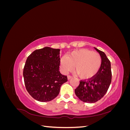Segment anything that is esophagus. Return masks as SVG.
I'll return each instance as SVG.
<instances>
[{
    "instance_id": "esophagus-1",
    "label": "esophagus",
    "mask_w": 130,
    "mask_h": 130,
    "mask_svg": "<svg viewBox=\"0 0 130 130\" xmlns=\"http://www.w3.org/2000/svg\"><path fill=\"white\" fill-rule=\"evenodd\" d=\"M67 77H68V80H70V78H72V76H70V75H68Z\"/></svg>"
}]
</instances>
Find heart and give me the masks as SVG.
<instances>
[{
  "instance_id": "obj_1",
  "label": "heart",
  "mask_w": 130,
  "mask_h": 130,
  "mask_svg": "<svg viewBox=\"0 0 130 130\" xmlns=\"http://www.w3.org/2000/svg\"><path fill=\"white\" fill-rule=\"evenodd\" d=\"M101 64L102 59L99 54L84 49L74 51L67 57H63L60 62L63 73L72 71L75 66V70L83 79H90L95 76Z\"/></svg>"
}]
</instances>
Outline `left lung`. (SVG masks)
I'll list each match as a JSON object with an SVG mask.
<instances>
[{"instance_id": "1", "label": "left lung", "mask_w": 130, "mask_h": 130, "mask_svg": "<svg viewBox=\"0 0 130 130\" xmlns=\"http://www.w3.org/2000/svg\"><path fill=\"white\" fill-rule=\"evenodd\" d=\"M94 49L102 59L100 69L95 77L80 81V85L75 90L78 99L87 103H94L100 100L107 92L112 80L111 62L103 52L96 48Z\"/></svg>"}]
</instances>
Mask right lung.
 I'll list each match as a JSON object with an SVG mask.
<instances>
[{"label":"right lung","instance_id":"right-lung-1","mask_svg":"<svg viewBox=\"0 0 130 130\" xmlns=\"http://www.w3.org/2000/svg\"><path fill=\"white\" fill-rule=\"evenodd\" d=\"M60 49L46 46L27 57L23 70L26 89L34 99L47 102L55 99L68 81L59 71Z\"/></svg>","mask_w":130,"mask_h":130}]
</instances>
